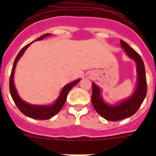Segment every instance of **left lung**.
Wrapping results in <instances>:
<instances>
[{
	"label": "left lung",
	"mask_w": 156,
	"mask_h": 156,
	"mask_svg": "<svg viewBox=\"0 0 156 156\" xmlns=\"http://www.w3.org/2000/svg\"><path fill=\"white\" fill-rule=\"evenodd\" d=\"M120 43L127 55L136 62L138 81L137 89L131 97L119 105L113 106L108 105L103 101L100 94V89L94 83H92L91 101L94 108L101 116L109 121L121 120L136 113L147 94L145 69L141 57L125 41L121 40Z\"/></svg>",
	"instance_id": "8db88e82"
}]
</instances>
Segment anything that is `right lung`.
<instances>
[{
  "instance_id": "obj_1",
  "label": "right lung",
  "mask_w": 156,
  "mask_h": 156,
  "mask_svg": "<svg viewBox=\"0 0 156 156\" xmlns=\"http://www.w3.org/2000/svg\"><path fill=\"white\" fill-rule=\"evenodd\" d=\"M51 35L50 34H44V35L41 36V37L37 39L36 41H41L42 40L44 37H46L48 36ZM32 43H30L27 45H26L25 47H23L22 48V50L19 51V53L18 54V55L16 56V59H15V62H14L13 67H12V73H11L10 76V81H9V89H10V93L12 95V98L13 99L14 102L16 105V106L18 107L20 112L22 113H23L24 115H26L27 116L30 117V118H33V119H51V117H53L54 115H55L60 110L62 109V108L64 105L65 102H66V98H67V95H68L69 92L71 90L72 88L77 83L79 82L80 80H77L73 81V82L70 83L69 84H67L66 86H65L63 87L62 90L61 92V94L58 97V98L57 99L55 104L52 105L51 106H39V105H32L27 104L25 101H23L19 96L18 95L17 91L16 90V87L14 86V82H13V77H14V72H15V69H16V66L17 64L19 59L20 58L22 55H23V53L25 52V51L27 50V48Z\"/></svg>"
}]
</instances>
